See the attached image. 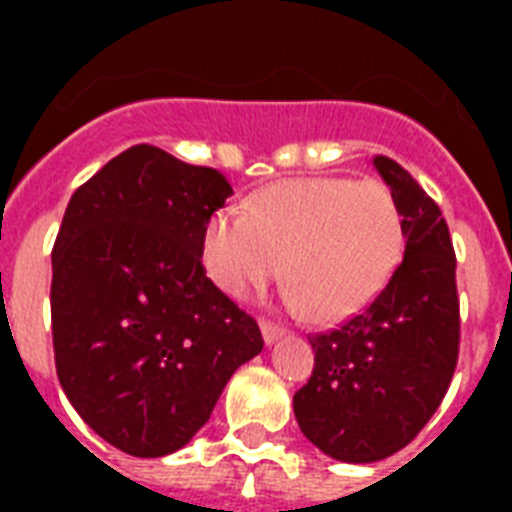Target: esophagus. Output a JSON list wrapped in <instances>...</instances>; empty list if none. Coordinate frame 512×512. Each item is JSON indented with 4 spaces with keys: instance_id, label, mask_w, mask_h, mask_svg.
Masks as SVG:
<instances>
[{
    "instance_id": "obj_1",
    "label": "esophagus",
    "mask_w": 512,
    "mask_h": 512,
    "mask_svg": "<svg viewBox=\"0 0 512 512\" xmlns=\"http://www.w3.org/2000/svg\"><path fill=\"white\" fill-rule=\"evenodd\" d=\"M260 332H263L265 345H273V342H279L281 337H284V329L271 324V321H263V324H260Z\"/></svg>"
}]
</instances>
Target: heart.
I'll return each instance as SVG.
<instances>
[{"mask_svg":"<svg viewBox=\"0 0 512 512\" xmlns=\"http://www.w3.org/2000/svg\"><path fill=\"white\" fill-rule=\"evenodd\" d=\"M406 252L396 196L377 180L297 177L265 188L249 209L209 217L201 257L209 279L233 300L279 279L287 303L319 324H340L385 292Z\"/></svg>","mask_w":512,"mask_h":512,"instance_id":"obj_1","label":"heart"}]
</instances>
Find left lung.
Here are the masks:
<instances>
[{"instance_id": "8db88e82", "label": "left lung", "mask_w": 512, "mask_h": 512, "mask_svg": "<svg viewBox=\"0 0 512 512\" xmlns=\"http://www.w3.org/2000/svg\"><path fill=\"white\" fill-rule=\"evenodd\" d=\"M372 164L404 215V260L364 313L311 337L316 366L295 393L303 436L353 465L385 460L425 428L460 350L457 260L441 209L401 164Z\"/></svg>"}]
</instances>
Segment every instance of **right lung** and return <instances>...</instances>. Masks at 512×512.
<instances>
[{"instance_id": "1", "label": "right lung", "mask_w": 512, "mask_h": 512, "mask_svg": "<svg viewBox=\"0 0 512 512\" xmlns=\"http://www.w3.org/2000/svg\"><path fill=\"white\" fill-rule=\"evenodd\" d=\"M233 188L132 146L76 188L52 247V345L79 417L132 457L191 441L241 364L255 319L207 279L201 239Z\"/></svg>"}]
</instances>
